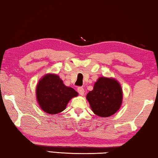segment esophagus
<instances>
[{"instance_id": "obj_1", "label": "esophagus", "mask_w": 158, "mask_h": 158, "mask_svg": "<svg viewBox=\"0 0 158 158\" xmlns=\"http://www.w3.org/2000/svg\"><path fill=\"white\" fill-rule=\"evenodd\" d=\"M77 92H78V94L81 95V96H83L84 93H85V90H84L83 88L79 87V88H77Z\"/></svg>"}]
</instances>
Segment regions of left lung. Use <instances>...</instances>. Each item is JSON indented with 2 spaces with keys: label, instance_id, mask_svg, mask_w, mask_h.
<instances>
[{
  "label": "left lung",
  "instance_id": "1",
  "mask_svg": "<svg viewBox=\"0 0 158 158\" xmlns=\"http://www.w3.org/2000/svg\"><path fill=\"white\" fill-rule=\"evenodd\" d=\"M122 97V87L116 79L101 77L95 83L93 90L87 94L86 98L95 114L108 117L119 109Z\"/></svg>",
  "mask_w": 158,
  "mask_h": 158
}]
</instances>
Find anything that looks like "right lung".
<instances>
[{
	"label": "right lung",
	"instance_id": "1",
	"mask_svg": "<svg viewBox=\"0 0 158 158\" xmlns=\"http://www.w3.org/2000/svg\"><path fill=\"white\" fill-rule=\"evenodd\" d=\"M36 95L43 111L56 114L64 111L70 99L77 96L78 94L73 88L64 85L57 75L47 74L39 81Z\"/></svg>",
	"mask_w": 158,
	"mask_h": 158
}]
</instances>
